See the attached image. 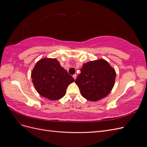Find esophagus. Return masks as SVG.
<instances>
[{
	"mask_svg": "<svg viewBox=\"0 0 147 147\" xmlns=\"http://www.w3.org/2000/svg\"><path fill=\"white\" fill-rule=\"evenodd\" d=\"M73 77H74V78L75 80L77 78V75L76 74H74V75H73Z\"/></svg>",
	"mask_w": 147,
	"mask_h": 147,
	"instance_id": "34e87169",
	"label": "esophagus"
}]
</instances>
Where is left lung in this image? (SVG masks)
Instances as JSON below:
<instances>
[{
	"label": "left lung",
	"mask_w": 147,
	"mask_h": 147,
	"mask_svg": "<svg viewBox=\"0 0 147 147\" xmlns=\"http://www.w3.org/2000/svg\"><path fill=\"white\" fill-rule=\"evenodd\" d=\"M75 80L82 96L88 100L97 101L107 96L114 86L116 73L104 59L83 64Z\"/></svg>",
	"instance_id": "obj_1"
}]
</instances>
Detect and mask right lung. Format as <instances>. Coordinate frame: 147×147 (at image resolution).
<instances>
[{
  "mask_svg": "<svg viewBox=\"0 0 147 147\" xmlns=\"http://www.w3.org/2000/svg\"><path fill=\"white\" fill-rule=\"evenodd\" d=\"M35 90L42 96L51 100L61 99L74 78L56 59L44 58L38 61L31 74Z\"/></svg>",
  "mask_w": 147,
  "mask_h": 147,
  "instance_id": "obj_1",
  "label": "right lung"
}]
</instances>
